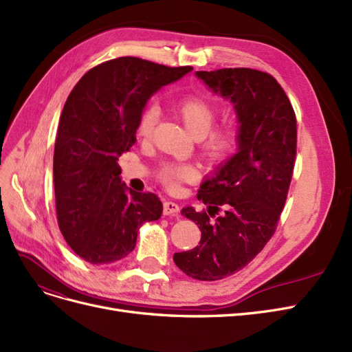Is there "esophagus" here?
<instances>
[{
	"instance_id": "34e87169",
	"label": "esophagus",
	"mask_w": 352,
	"mask_h": 352,
	"mask_svg": "<svg viewBox=\"0 0 352 352\" xmlns=\"http://www.w3.org/2000/svg\"><path fill=\"white\" fill-rule=\"evenodd\" d=\"M179 212V206L174 201H164V214H171V217H177Z\"/></svg>"
}]
</instances>
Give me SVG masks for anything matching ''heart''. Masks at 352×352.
I'll return each instance as SVG.
<instances>
[{
	"label": "heart",
	"instance_id": "b5f03b06",
	"mask_svg": "<svg viewBox=\"0 0 352 352\" xmlns=\"http://www.w3.org/2000/svg\"><path fill=\"white\" fill-rule=\"evenodd\" d=\"M177 109L190 133L203 139L201 147L212 162L219 164L230 160L238 147V129L234 122L212 129L218 118V108L212 100L203 96H188L178 102ZM157 117L160 109L155 104L143 109L138 122V135L140 139L151 138ZM197 177V168L187 162H166L157 171L161 183L173 191L178 190L183 183L195 181Z\"/></svg>",
	"mask_w": 352,
	"mask_h": 352
}]
</instances>
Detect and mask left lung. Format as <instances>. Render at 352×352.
I'll use <instances>...</instances> for the list:
<instances>
[{
  "label": "left lung",
  "mask_w": 352,
  "mask_h": 352,
  "mask_svg": "<svg viewBox=\"0 0 352 352\" xmlns=\"http://www.w3.org/2000/svg\"><path fill=\"white\" fill-rule=\"evenodd\" d=\"M196 76L234 104L238 152L200 186L197 199L213 213L181 212L199 225L201 238L192 250L175 253L174 262L190 278L218 280L250 263L275 234L296 165L297 118L269 73L221 69ZM221 207L224 214L210 223L208 215Z\"/></svg>",
  "instance_id": "left-lung-1"
}]
</instances>
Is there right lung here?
<instances>
[{
  "label": "right lung",
  "instance_id": "add662e5",
  "mask_svg": "<svg viewBox=\"0 0 352 352\" xmlns=\"http://www.w3.org/2000/svg\"><path fill=\"white\" fill-rule=\"evenodd\" d=\"M191 70L120 56L90 69L67 98L54 149L55 208L64 240L86 262L126 257L142 223L161 218L162 201L121 183L117 161L135 142L147 99Z\"/></svg>",
  "mask_w": 352,
  "mask_h": 352
}]
</instances>
